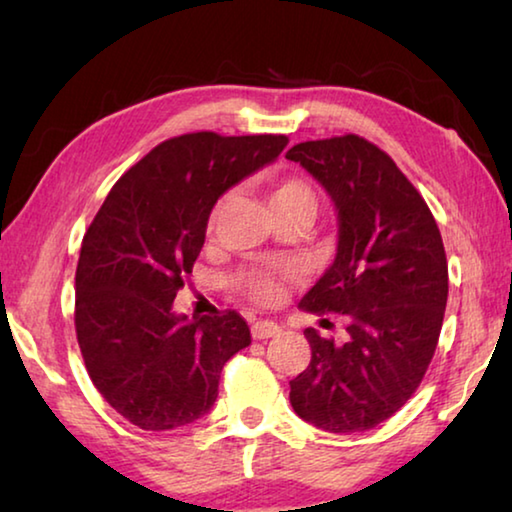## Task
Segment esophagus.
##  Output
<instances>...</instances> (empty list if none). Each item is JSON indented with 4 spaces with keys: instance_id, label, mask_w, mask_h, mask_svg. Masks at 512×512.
I'll return each mask as SVG.
<instances>
[{
    "instance_id": "1",
    "label": "esophagus",
    "mask_w": 512,
    "mask_h": 512,
    "mask_svg": "<svg viewBox=\"0 0 512 512\" xmlns=\"http://www.w3.org/2000/svg\"><path fill=\"white\" fill-rule=\"evenodd\" d=\"M250 332H253V339L264 341V339H273V336L280 334L282 327L273 323V320H257Z\"/></svg>"
}]
</instances>
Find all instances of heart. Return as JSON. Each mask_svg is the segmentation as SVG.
<instances>
[{"label": "heart", "instance_id": "1", "mask_svg": "<svg viewBox=\"0 0 512 512\" xmlns=\"http://www.w3.org/2000/svg\"><path fill=\"white\" fill-rule=\"evenodd\" d=\"M273 207L282 210V207H309L316 210V196L311 192L307 183H302L298 178H287L273 189ZM241 287L248 291V296L262 302V305H271L282 296V287L277 282V277L268 271H250L241 277Z\"/></svg>", "mask_w": 512, "mask_h": 512}]
</instances>
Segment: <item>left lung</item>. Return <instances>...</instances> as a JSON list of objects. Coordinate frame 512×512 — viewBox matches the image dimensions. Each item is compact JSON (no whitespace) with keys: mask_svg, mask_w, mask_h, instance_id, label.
<instances>
[{"mask_svg":"<svg viewBox=\"0 0 512 512\" xmlns=\"http://www.w3.org/2000/svg\"><path fill=\"white\" fill-rule=\"evenodd\" d=\"M334 203L336 255L300 305L348 318L334 343L314 327L307 370L289 381L302 420L332 433L377 427L420 386L447 305V257L436 219L397 164L357 135L287 151Z\"/></svg>","mask_w":512,"mask_h":512,"instance_id":"8db88e82","label":"left lung"}]
</instances>
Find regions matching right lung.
I'll return each instance as SVG.
<instances>
[{
  "label": "right lung",
  "instance_id": "right-lung-1",
  "mask_svg": "<svg viewBox=\"0 0 512 512\" xmlns=\"http://www.w3.org/2000/svg\"><path fill=\"white\" fill-rule=\"evenodd\" d=\"M284 135L192 133L155 146L117 180L76 266V336L112 409L144 431L192 424L216 402L221 370L250 345L237 311H173L205 244L212 207L277 160Z\"/></svg>",
  "mask_w": 512,
  "mask_h": 512
}]
</instances>
